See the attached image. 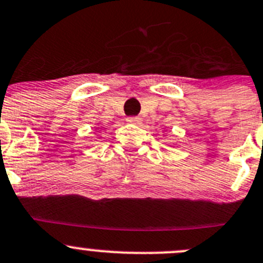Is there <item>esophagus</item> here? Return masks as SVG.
<instances>
[{
	"label": "esophagus",
	"mask_w": 263,
	"mask_h": 263,
	"mask_svg": "<svg viewBox=\"0 0 263 263\" xmlns=\"http://www.w3.org/2000/svg\"><path fill=\"white\" fill-rule=\"evenodd\" d=\"M126 121L130 122V124L138 125V124H141L142 119H141V117H139V116H130V117H127Z\"/></svg>",
	"instance_id": "1"
}]
</instances>
